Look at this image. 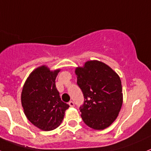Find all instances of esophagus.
I'll list each match as a JSON object with an SVG mask.
<instances>
[{"label": "esophagus", "mask_w": 151, "mask_h": 151, "mask_svg": "<svg viewBox=\"0 0 151 151\" xmlns=\"http://www.w3.org/2000/svg\"><path fill=\"white\" fill-rule=\"evenodd\" d=\"M69 105H70L71 107H74V106H75V104H74V102H73V101H70V102H69Z\"/></svg>", "instance_id": "34e87169"}]
</instances>
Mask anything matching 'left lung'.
I'll use <instances>...</instances> for the list:
<instances>
[{
	"mask_svg": "<svg viewBox=\"0 0 151 151\" xmlns=\"http://www.w3.org/2000/svg\"><path fill=\"white\" fill-rule=\"evenodd\" d=\"M84 103L80 107L84 122L94 130H104L116 119L123 102L119 75L104 63L87 61L75 70Z\"/></svg>",
	"mask_w": 151,
	"mask_h": 151,
	"instance_id": "8db88e82",
	"label": "left lung"
}]
</instances>
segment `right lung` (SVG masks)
Returning a JSON list of instances; mask_svg holds the SVG:
<instances>
[{"label": "right lung", "instance_id": "right-lung-1", "mask_svg": "<svg viewBox=\"0 0 151 151\" xmlns=\"http://www.w3.org/2000/svg\"><path fill=\"white\" fill-rule=\"evenodd\" d=\"M60 70H50L46 65L38 67L30 73L21 92V104L27 119L44 131L57 128L70 107L61 101L55 87Z\"/></svg>", "mask_w": 151, "mask_h": 151}]
</instances>
